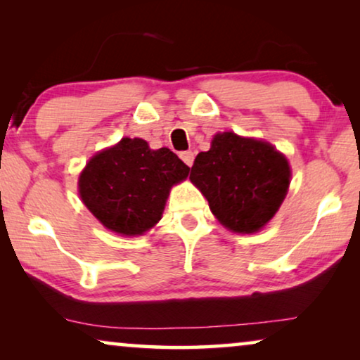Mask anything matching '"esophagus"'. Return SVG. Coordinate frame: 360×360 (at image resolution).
I'll return each instance as SVG.
<instances>
[{"mask_svg": "<svg viewBox=\"0 0 360 360\" xmlns=\"http://www.w3.org/2000/svg\"><path fill=\"white\" fill-rule=\"evenodd\" d=\"M180 159L184 160L186 165L191 167V165H193V160H195V152H191V150L180 152Z\"/></svg>", "mask_w": 360, "mask_h": 360, "instance_id": "obj_1", "label": "esophagus"}]
</instances>
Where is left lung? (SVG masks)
Returning a JSON list of instances; mask_svg holds the SVG:
<instances>
[{
    "mask_svg": "<svg viewBox=\"0 0 360 360\" xmlns=\"http://www.w3.org/2000/svg\"><path fill=\"white\" fill-rule=\"evenodd\" d=\"M290 176L287 157L272 144L219 132L211 149L196 155L190 180L224 228L250 234L277 213L287 196Z\"/></svg>",
    "mask_w": 360,
    "mask_h": 360,
    "instance_id": "8db88e82",
    "label": "left lung"
}]
</instances>
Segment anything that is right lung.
Here are the masks:
<instances>
[{
	"label": "right lung",
	"mask_w": 360,
	"mask_h": 360,
	"mask_svg": "<svg viewBox=\"0 0 360 360\" xmlns=\"http://www.w3.org/2000/svg\"><path fill=\"white\" fill-rule=\"evenodd\" d=\"M190 174L167 147L152 150L144 139L122 137L98 152L78 179V191L93 216L122 236H141L159 223L170 188Z\"/></svg>",
	"instance_id": "1"
}]
</instances>
